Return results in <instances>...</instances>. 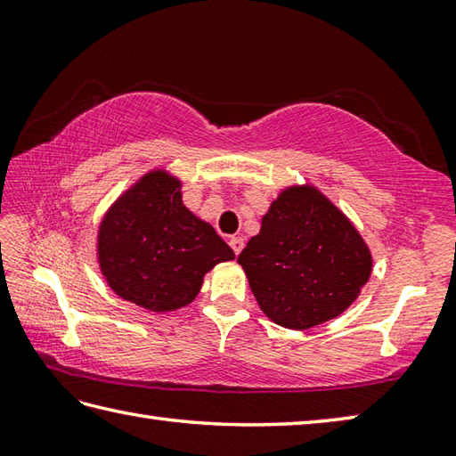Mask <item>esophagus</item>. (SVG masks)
Segmentation results:
<instances>
[{
    "mask_svg": "<svg viewBox=\"0 0 456 456\" xmlns=\"http://www.w3.org/2000/svg\"><path fill=\"white\" fill-rule=\"evenodd\" d=\"M229 247L233 248V253H235V255H239L240 250H243V247H245V240L240 239V237H231V240H229Z\"/></svg>",
    "mask_w": 456,
    "mask_h": 456,
    "instance_id": "obj_1",
    "label": "esophagus"
}]
</instances>
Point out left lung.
<instances>
[{
    "instance_id": "obj_1",
    "label": "left lung",
    "mask_w": 456,
    "mask_h": 456,
    "mask_svg": "<svg viewBox=\"0 0 456 456\" xmlns=\"http://www.w3.org/2000/svg\"><path fill=\"white\" fill-rule=\"evenodd\" d=\"M237 263L265 315L297 331L341 315L372 273L361 233L312 183L280 191Z\"/></svg>"
}]
</instances>
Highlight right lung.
<instances>
[{
  "mask_svg": "<svg viewBox=\"0 0 456 456\" xmlns=\"http://www.w3.org/2000/svg\"><path fill=\"white\" fill-rule=\"evenodd\" d=\"M182 182L151 170L123 191L98 231L103 278L119 297L154 314L193 302L209 270L235 253L182 203Z\"/></svg>",
  "mask_w": 456,
  "mask_h": 456,
  "instance_id": "obj_1",
  "label": "right lung"
}]
</instances>
